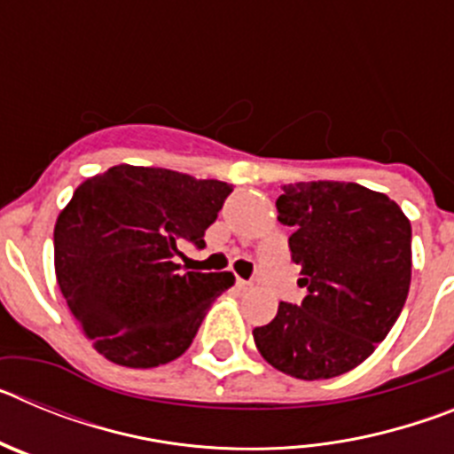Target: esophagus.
Masks as SVG:
<instances>
[{
	"label": "esophagus",
	"instance_id": "esophagus-1",
	"mask_svg": "<svg viewBox=\"0 0 454 454\" xmlns=\"http://www.w3.org/2000/svg\"><path fill=\"white\" fill-rule=\"evenodd\" d=\"M236 286H239V288H243V291H246V288H250L252 284L247 282V279H240V277H236Z\"/></svg>",
	"mask_w": 454,
	"mask_h": 454
}]
</instances>
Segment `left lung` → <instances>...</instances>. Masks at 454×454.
Returning a JSON list of instances; mask_svg holds the SVG:
<instances>
[{"instance_id":"1","label":"left lung","mask_w":454,"mask_h":454,"mask_svg":"<svg viewBox=\"0 0 454 454\" xmlns=\"http://www.w3.org/2000/svg\"><path fill=\"white\" fill-rule=\"evenodd\" d=\"M277 220L293 227L291 259L307 295L279 302L254 327V343L277 371L330 380L368 359L398 320L411 282V224L384 192L346 182H300L277 198Z\"/></svg>"}]
</instances>
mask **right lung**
Listing matches in <instances>:
<instances>
[{
    "label": "right lung",
    "instance_id": "right-lung-1",
    "mask_svg": "<svg viewBox=\"0 0 454 454\" xmlns=\"http://www.w3.org/2000/svg\"><path fill=\"white\" fill-rule=\"evenodd\" d=\"M234 191L166 168L114 166L74 191L54 227L59 288L108 362L154 368L182 356L231 272H182Z\"/></svg>",
    "mask_w": 454,
    "mask_h": 454
}]
</instances>
